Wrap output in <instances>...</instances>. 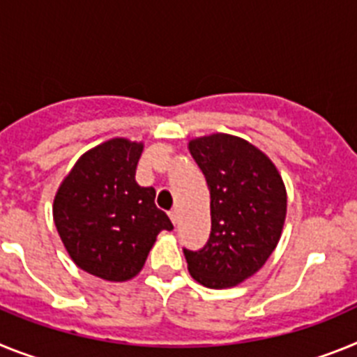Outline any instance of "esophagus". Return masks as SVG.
I'll use <instances>...</instances> for the list:
<instances>
[{
	"mask_svg": "<svg viewBox=\"0 0 357 357\" xmlns=\"http://www.w3.org/2000/svg\"><path fill=\"white\" fill-rule=\"evenodd\" d=\"M169 217H170V219H172V222H174V225H176V222H178V210H170Z\"/></svg>",
	"mask_w": 357,
	"mask_h": 357,
	"instance_id": "obj_1",
	"label": "esophagus"
}]
</instances>
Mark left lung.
<instances>
[{
  "mask_svg": "<svg viewBox=\"0 0 357 357\" xmlns=\"http://www.w3.org/2000/svg\"><path fill=\"white\" fill-rule=\"evenodd\" d=\"M210 190L212 231L199 252L183 250L192 278L210 289L253 277L280 241L287 192L275 163L250 142L213 132L188 142Z\"/></svg>",
  "mask_w": 357,
  "mask_h": 357,
  "instance_id": "1",
  "label": "left lung"
}]
</instances>
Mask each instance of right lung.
Returning a JSON list of instances; mask_svg holds the SVG:
<instances>
[{
    "label": "right lung",
    "instance_id": "obj_1",
    "mask_svg": "<svg viewBox=\"0 0 357 357\" xmlns=\"http://www.w3.org/2000/svg\"><path fill=\"white\" fill-rule=\"evenodd\" d=\"M142 142L111 138L77 160L54 199V222L77 268L126 282L144 268L160 231L172 230L154 204L156 190L136 183Z\"/></svg>",
    "mask_w": 357,
    "mask_h": 357
}]
</instances>
